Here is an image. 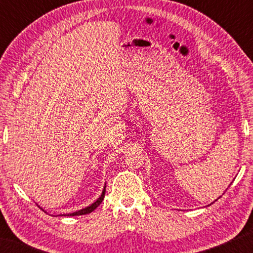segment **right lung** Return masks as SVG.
Instances as JSON below:
<instances>
[{
    "label": "right lung",
    "instance_id": "obj_1",
    "mask_svg": "<svg viewBox=\"0 0 253 253\" xmlns=\"http://www.w3.org/2000/svg\"><path fill=\"white\" fill-rule=\"evenodd\" d=\"M105 192H106V186L105 188H103V190H102V193H101V196L99 197L98 199L95 200L94 203L92 204V205H89V206H87V207H85V209H83V210H79V211H77V212H74V213H69V214H63V215L65 216V215H68V216H75V215H84V214H88V213H91V212H93V211H94L96 207H98L100 204L102 203V200H103V198H105Z\"/></svg>",
    "mask_w": 253,
    "mask_h": 253
}]
</instances>
